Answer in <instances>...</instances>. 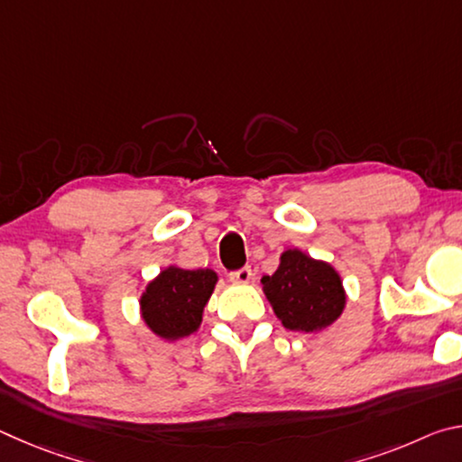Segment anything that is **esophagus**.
Segmentation results:
<instances>
[{"instance_id": "1", "label": "esophagus", "mask_w": 462, "mask_h": 462, "mask_svg": "<svg viewBox=\"0 0 462 462\" xmlns=\"http://www.w3.org/2000/svg\"><path fill=\"white\" fill-rule=\"evenodd\" d=\"M253 279V271H250V267H242L238 271H232L230 273V281H234V283H248V281Z\"/></svg>"}]
</instances>
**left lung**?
I'll return each mask as SVG.
<instances>
[{"instance_id": "left-lung-1", "label": "left lung", "mask_w": 462, "mask_h": 462, "mask_svg": "<svg viewBox=\"0 0 462 462\" xmlns=\"http://www.w3.org/2000/svg\"><path fill=\"white\" fill-rule=\"evenodd\" d=\"M263 291L281 324L293 332L324 330L346 306L338 271L297 248L285 250L277 271L263 277Z\"/></svg>"}]
</instances>
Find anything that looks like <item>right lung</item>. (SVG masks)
Masks as SVG:
<instances>
[{
  "instance_id": "add662e5",
  "label": "right lung",
  "mask_w": 462,
  "mask_h": 462,
  "mask_svg": "<svg viewBox=\"0 0 462 462\" xmlns=\"http://www.w3.org/2000/svg\"><path fill=\"white\" fill-rule=\"evenodd\" d=\"M217 275L212 269H162L140 295V314L151 330L169 342L193 334L203 308L214 293Z\"/></svg>"
}]
</instances>
